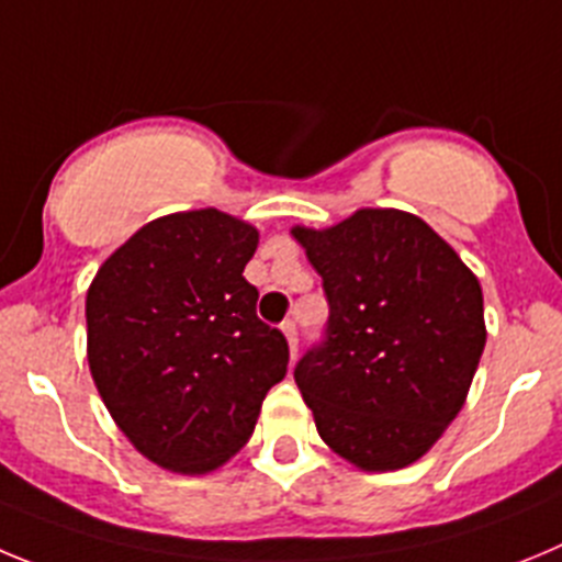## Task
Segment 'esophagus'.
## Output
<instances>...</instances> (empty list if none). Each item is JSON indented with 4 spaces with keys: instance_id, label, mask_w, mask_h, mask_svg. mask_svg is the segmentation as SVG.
Listing matches in <instances>:
<instances>
[{
    "instance_id": "esophagus-1",
    "label": "esophagus",
    "mask_w": 562,
    "mask_h": 562,
    "mask_svg": "<svg viewBox=\"0 0 562 562\" xmlns=\"http://www.w3.org/2000/svg\"><path fill=\"white\" fill-rule=\"evenodd\" d=\"M282 333H285V338H288L291 356H296V347H300V333H296V322H293V318L282 322Z\"/></svg>"
}]
</instances>
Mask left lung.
<instances>
[{"instance_id":"obj_1","label":"left lung","mask_w":562,"mask_h":562,"mask_svg":"<svg viewBox=\"0 0 562 562\" xmlns=\"http://www.w3.org/2000/svg\"><path fill=\"white\" fill-rule=\"evenodd\" d=\"M293 237L330 305L325 336L293 369L318 437L361 470L417 462L476 375L482 285L426 221L401 210H358Z\"/></svg>"}]
</instances>
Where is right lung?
Wrapping results in <instances>:
<instances>
[{"instance_id":"obj_1","label":"right lung","mask_w":562,"mask_h":562,"mask_svg":"<svg viewBox=\"0 0 562 562\" xmlns=\"http://www.w3.org/2000/svg\"><path fill=\"white\" fill-rule=\"evenodd\" d=\"M257 229L218 210L165 215L125 240L86 293L89 369L139 453L206 473L249 442L285 378L288 341L257 316L244 269Z\"/></svg>"}]
</instances>
